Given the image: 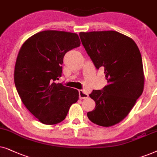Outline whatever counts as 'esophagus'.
<instances>
[{"label":"esophagus","instance_id":"esophagus-1","mask_svg":"<svg viewBox=\"0 0 157 157\" xmlns=\"http://www.w3.org/2000/svg\"><path fill=\"white\" fill-rule=\"evenodd\" d=\"M88 94L85 93L84 90H79V97L80 99H85V98H88Z\"/></svg>","mask_w":157,"mask_h":157}]
</instances>
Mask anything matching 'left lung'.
Segmentation results:
<instances>
[{
    "mask_svg": "<svg viewBox=\"0 0 157 157\" xmlns=\"http://www.w3.org/2000/svg\"><path fill=\"white\" fill-rule=\"evenodd\" d=\"M83 47L96 68L103 67L108 84L90 94L95 108L87 113L98 126H114L128 116L144 86L141 53L130 37L115 31L80 32Z\"/></svg>",
    "mask_w": 157,
    "mask_h": 157,
    "instance_id": "left-lung-1",
    "label": "left lung"
}]
</instances>
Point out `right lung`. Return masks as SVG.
Listing matches in <instances>:
<instances>
[{
  "instance_id": "1",
  "label": "right lung",
  "mask_w": 157,
  "mask_h": 157,
  "mask_svg": "<svg viewBox=\"0 0 157 157\" xmlns=\"http://www.w3.org/2000/svg\"><path fill=\"white\" fill-rule=\"evenodd\" d=\"M80 45L77 33L47 30L33 35L21 47L14 82L23 103L44 124L62 122L79 99L76 89L54 81L62 76L64 54Z\"/></svg>"
}]
</instances>
